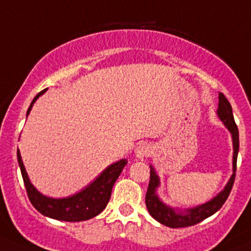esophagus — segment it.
<instances>
[{"label": "esophagus", "mask_w": 251, "mask_h": 251, "mask_svg": "<svg viewBox=\"0 0 251 251\" xmlns=\"http://www.w3.org/2000/svg\"><path fill=\"white\" fill-rule=\"evenodd\" d=\"M151 153V147L147 143H141L137 148L135 150V155L138 159H143L145 157H148Z\"/></svg>", "instance_id": "obj_1"}]
</instances>
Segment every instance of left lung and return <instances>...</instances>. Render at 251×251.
<instances>
[{
	"label": "left lung",
	"mask_w": 251,
	"mask_h": 251,
	"mask_svg": "<svg viewBox=\"0 0 251 251\" xmlns=\"http://www.w3.org/2000/svg\"><path fill=\"white\" fill-rule=\"evenodd\" d=\"M218 109L217 115L221 119L223 124L227 126L229 132L232 133L233 138V174L230 176L229 181L225 186L222 191L217 196L212 199L208 202L202 203L200 206H196L194 208H187L184 212L175 208L169 207L165 203L162 202L157 195V187L159 186V177L155 174L154 169L151 165V176L150 184H148L147 193H146V206L148 208L150 215L158 221L162 225L167 226L170 228H182V227H190V226L198 225L201 221L206 220L207 217L212 216L213 213L217 212L229 196L232 191L233 184L235 179V170H237V158L238 151H239V131H238L237 125H235L234 116H233L232 105L226 98L225 94L220 93L218 96Z\"/></svg>",
	"instance_id": "8db88e82"
}]
</instances>
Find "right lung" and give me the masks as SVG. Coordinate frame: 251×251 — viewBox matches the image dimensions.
Listing matches in <instances>:
<instances>
[{
	"mask_svg": "<svg viewBox=\"0 0 251 251\" xmlns=\"http://www.w3.org/2000/svg\"><path fill=\"white\" fill-rule=\"evenodd\" d=\"M45 92L46 89H44L40 93L36 94L30 106L28 108L26 116L30 113L31 106L35 103L36 99ZM17 158H18L22 176H23L26 194H28L31 205L46 217L58 221H66V222H81V221L91 220V218L98 216L108 205L114 184L123 172L124 167L127 164V160L120 159L119 162L109 165L91 185L77 193L76 195L65 199H52L44 196L33 186L25 172V168H24L19 150H17Z\"/></svg>",
	"mask_w": 251,
	"mask_h": 251,
	"instance_id": "add662e5",
	"label": "right lung"
}]
</instances>
